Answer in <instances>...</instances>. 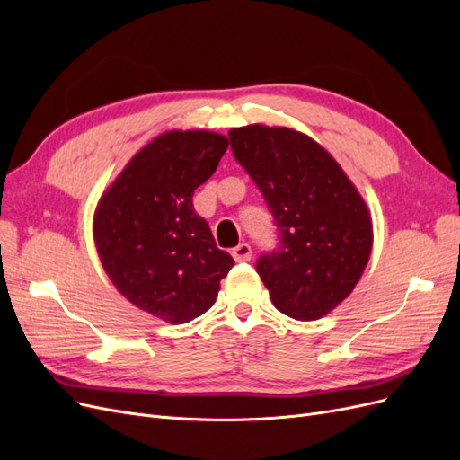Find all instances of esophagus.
<instances>
[{"mask_svg": "<svg viewBox=\"0 0 460 460\" xmlns=\"http://www.w3.org/2000/svg\"><path fill=\"white\" fill-rule=\"evenodd\" d=\"M252 255H253V252H252V245H249V243H240L238 247L232 249V257H234L235 262L252 261Z\"/></svg>", "mask_w": 460, "mask_h": 460, "instance_id": "esophagus-1", "label": "esophagus"}]
</instances>
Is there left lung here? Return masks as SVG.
Instances as JSON below:
<instances>
[{
	"instance_id": "obj_1",
	"label": "left lung",
	"mask_w": 460,
	"mask_h": 460,
	"mask_svg": "<svg viewBox=\"0 0 460 460\" xmlns=\"http://www.w3.org/2000/svg\"><path fill=\"white\" fill-rule=\"evenodd\" d=\"M228 136L280 230V249L257 262L274 307L297 320L326 316L351 296L368 264L374 232L367 201L307 134L249 124Z\"/></svg>"
}]
</instances>
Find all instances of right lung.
<instances>
[{"instance_id":"1","label":"right lung","mask_w":460,"mask_h":460,"mask_svg":"<svg viewBox=\"0 0 460 460\" xmlns=\"http://www.w3.org/2000/svg\"><path fill=\"white\" fill-rule=\"evenodd\" d=\"M226 147L228 137L211 130L163 132L95 207L93 242L109 280L134 307L169 324L211 309L234 267L191 203Z\"/></svg>"}]
</instances>
